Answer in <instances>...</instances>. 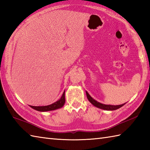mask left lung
I'll return each instance as SVG.
<instances>
[{
  "instance_id": "left-lung-1",
  "label": "left lung",
  "mask_w": 150,
  "mask_h": 150,
  "mask_svg": "<svg viewBox=\"0 0 150 150\" xmlns=\"http://www.w3.org/2000/svg\"><path fill=\"white\" fill-rule=\"evenodd\" d=\"M86 95H87V98L88 100L90 102V103L93 105V106H96L98 108H100V109H103L105 110H115L119 109V108H121L122 106H123L125 104H121V105H117V106H113V105H106V104H101L100 103H98L97 100H94L93 98H92L89 93H88L87 91H86Z\"/></svg>"
}]
</instances>
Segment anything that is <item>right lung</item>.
I'll list each match as a JSON object with an SVG mask.
<instances>
[{
  "mask_svg": "<svg viewBox=\"0 0 150 150\" xmlns=\"http://www.w3.org/2000/svg\"><path fill=\"white\" fill-rule=\"evenodd\" d=\"M65 103V91H64V93L62 95L61 98H60V100L58 101L55 102L52 104L48 105V106H30L31 108H32L33 109L39 111H52L55 110L57 109H59L64 106V104Z\"/></svg>",
  "mask_w": 150,
  "mask_h": 150,
  "instance_id": "1",
  "label": "right lung"
}]
</instances>
